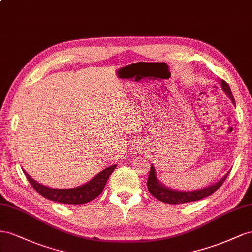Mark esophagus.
I'll use <instances>...</instances> for the list:
<instances>
[{
  "mask_svg": "<svg viewBox=\"0 0 252 252\" xmlns=\"http://www.w3.org/2000/svg\"><path fill=\"white\" fill-rule=\"evenodd\" d=\"M133 151H134V154H135V153H137L138 151H140V147H138V146H136V145H135V146L133 147Z\"/></svg>",
  "mask_w": 252,
  "mask_h": 252,
  "instance_id": "esophagus-1",
  "label": "esophagus"
}]
</instances>
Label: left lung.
Segmentation results:
<instances>
[{
    "instance_id": "obj_1",
    "label": "left lung",
    "mask_w": 252,
    "mask_h": 252,
    "mask_svg": "<svg viewBox=\"0 0 252 252\" xmlns=\"http://www.w3.org/2000/svg\"><path fill=\"white\" fill-rule=\"evenodd\" d=\"M222 91L226 93V95L231 99V101L233 102V104H235L234 102V98L232 95V92L230 90V86L228 85V83L224 80L220 81ZM230 172H228L227 174H225L222 176L219 182H217L215 184L208 186L206 188L199 189V190H195V191H176V190H172L167 188L166 186H163L162 184L159 183L158 178L156 176V171L154 166H151V171L150 174L148 177V190L149 192L152 194V195L157 198L158 200H160L162 203L166 204H171V205H178V204H186V203H191V202H195V200H199L203 199L207 196L211 195L215 191H217L220 187L222 185V183L225 182V179L227 178V176L229 175Z\"/></svg>"
}]
</instances>
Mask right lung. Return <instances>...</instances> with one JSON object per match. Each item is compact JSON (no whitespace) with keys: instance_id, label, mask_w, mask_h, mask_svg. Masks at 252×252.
<instances>
[{"instance_id":"obj_1","label":"right lung","mask_w":252,"mask_h":252,"mask_svg":"<svg viewBox=\"0 0 252 252\" xmlns=\"http://www.w3.org/2000/svg\"><path fill=\"white\" fill-rule=\"evenodd\" d=\"M116 168V164L104 169L98 173L94 178H92L89 183L82 186L76 187L71 189H54L49 187L43 186L42 184L35 182L24 171V174L31 183L32 188L37 191L40 195L53 202L66 205H82L91 202V200L98 197L102 193L107 178L110 177L112 172Z\"/></svg>"}]
</instances>
